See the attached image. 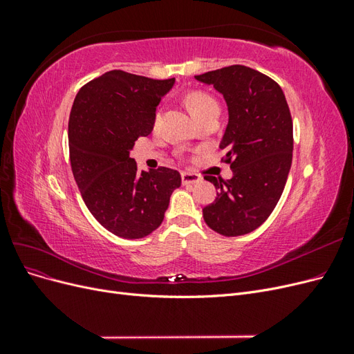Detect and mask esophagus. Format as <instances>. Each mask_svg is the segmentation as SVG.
Wrapping results in <instances>:
<instances>
[{
    "mask_svg": "<svg viewBox=\"0 0 354 354\" xmlns=\"http://www.w3.org/2000/svg\"><path fill=\"white\" fill-rule=\"evenodd\" d=\"M181 181H183L185 186H190V185H196L201 181V177L198 174L194 173H181Z\"/></svg>",
    "mask_w": 354,
    "mask_h": 354,
    "instance_id": "1",
    "label": "esophagus"
}]
</instances>
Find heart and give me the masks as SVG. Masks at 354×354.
<instances>
[{"label":"heart","instance_id":"heart-1","mask_svg":"<svg viewBox=\"0 0 354 354\" xmlns=\"http://www.w3.org/2000/svg\"><path fill=\"white\" fill-rule=\"evenodd\" d=\"M186 104L195 120H201L202 116H205L212 112H218V103L212 97L211 94L202 90H194L186 95Z\"/></svg>","mask_w":354,"mask_h":354}]
</instances>
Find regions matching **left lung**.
I'll return each mask as SVG.
<instances>
[{
	"instance_id": "8db88e82",
	"label": "left lung",
	"mask_w": 354,
	"mask_h": 354,
	"mask_svg": "<svg viewBox=\"0 0 354 354\" xmlns=\"http://www.w3.org/2000/svg\"><path fill=\"white\" fill-rule=\"evenodd\" d=\"M214 85L227 103L220 142L233 177L205 176L218 189L202 209L208 227L223 236L246 234L269 218L292 164V118L279 84L248 66L233 65L195 77Z\"/></svg>"
}]
</instances>
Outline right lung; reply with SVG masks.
<instances>
[{
  "instance_id": "obj_1",
  "label": "right lung",
  "mask_w": 354,
  "mask_h": 354,
  "mask_svg": "<svg viewBox=\"0 0 354 354\" xmlns=\"http://www.w3.org/2000/svg\"><path fill=\"white\" fill-rule=\"evenodd\" d=\"M174 85L124 71L87 82L69 116V155L85 205L102 226L124 239H140L164 220L180 187L176 169L138 171L130 152L153 130L156 106Z\"/></svg>"
}]
</instances>
